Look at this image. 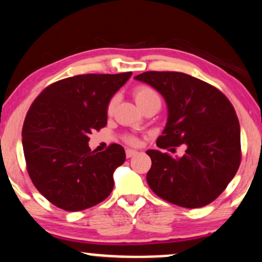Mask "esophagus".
I'll return each instance as SVG.
<instances>
[{"instance_id":"34e87169","label":"esophagus","mask_w":262,"mask_h":262,"mask_svg":"<svg viewBox=\"0 0 262 262\" xmlns=\"http://www.w3.org/2000/svg\"><path fill=\"white\" fill-rule=\"evenodd\" d=\"M138 154V151H135V150H132V149H128L127 151H125V156L128 157H133V156H135Z\"/></svg>"}]
</instances>
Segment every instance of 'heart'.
<instances>
[{"label": "heart", "mask_w": 262, "mask_h": 262, "mask_svg": "<svg viewBox=\"0 0 262 262\" xmlns=\"http://www.w3.org/2000/svg\"><path fill=\"white\" fill-rule=\"evenodd\" d=\"M134 99L137 101L138 106L139 107H143L144 105H146V103H149L154 100H160L155 91L149 86H138L137 89L134 90ZM115 106H116V97H113V99L110 101L108 106H107V112L112 113L113 110H115ZM127 140L130 144H137V139H135L134 137H128Z\"/></svg>", "instance_id": "1"}]
</instances>
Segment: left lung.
<instances>
[{
    "mask_svg": "<svg viewBox=\"0 0 262 262\" xmlns=\"http://www.w3.org/2000/svg\"><path fill=\"white\" fill-rule=\"evenodd\" d=\"M134 79L166 101L167 123L157 146L187 147L183 156L146 151L152 162L146 174L151 190L187 209L212 203L241 165V127L232 103L212 85L179 72H145Z\"/></svg>",
    "mask_w": 262,
    "mask_h": 262,
    "instance_id": "1",
    "label": "left lung"
}]
</instances>
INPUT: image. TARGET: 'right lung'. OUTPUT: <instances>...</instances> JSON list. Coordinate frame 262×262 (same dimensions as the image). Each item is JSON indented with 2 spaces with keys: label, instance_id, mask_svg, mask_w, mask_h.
Wrapping results in <instances>:
<instances>
[{
  "label": "right lung",
  "instance_id": "right-lung-1",
  "mask_svg": "<svg viewBox=\"0 0 262 262\" xmlns=\"http://www.w3.org/2000/svg\"><path fill=\"white\" fill-rule=\"evenodd\" d=\"M130 77L132 72L66 78L47 86L30 106L21 132L28 173L55 206L81 211L111 194L124 149L112 144L95 152L88 143L94 130L107 124V106Z\"/></svg>",
  "mask_w": 262,
  "mask_h": 262
}]
</instances>
